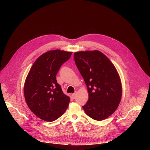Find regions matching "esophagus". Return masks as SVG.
Returning <instances> with one entry per match:
<instances>
[{
  "label": "esophagus",
  "mask_w": 150,
  "mask_h": 150,
  "mask_svg": "<svg viewBox=\"0 0 150 150\" xmlns=\"http://www.w3.org/2000/svg\"><path fill=\"white\" fill-rule=\"evenodd\" d=\"M76 93L75 92V93L72 94V97L73 98H75L76 97Z\"/></svg>",
  "instance_id": "1"
}]
</instances>
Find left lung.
Returning a JSON list of instances; mask_svg holds the SVG:
<instances>
[{"label":"left lung","mask_w":150,"mask_h":150,"mask_svg":"<svg viewBox=\"0 0 150 150\" xmlns=\"http://www.w3.org/2000/svg\"><path fill=\"white\" fill-rule=\"evenodd\" d=\"M74 59L88 93L83 109L96 120L109 117L122 98V82L117 69L108 57L96 50L75 52Z\"/></svg>","instance_id":"1"}]
</instances>
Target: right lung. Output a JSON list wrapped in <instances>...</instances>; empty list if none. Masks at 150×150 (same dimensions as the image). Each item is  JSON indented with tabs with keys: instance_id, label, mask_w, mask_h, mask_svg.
<instances>
[{
	"instance_id": "add662e5",
	"label": "right lung",
	"mask_w": 150,
	"mask_h": 150,
	"mask_svg": "<svg viewBox=\"0 0 150 150\" xmlns=\"http://www.w3.org/2000/svg\"><path fill=\"white\" fill-rule=\"evenodd\" d=\"M72 52L48 51L37 58L25 81L24 93L27 105L40 119L52 122L66 111L70 98L63 93L56 76Z\"/></svg>"
}]
</instances>
